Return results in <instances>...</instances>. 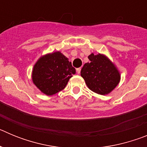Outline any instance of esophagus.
<instances>
[{"label": "esophagus", "mask_w": 147, "mask_h": 147, "mask_svg": "<svg viewBox=\"0 0 147 147\" xmlns=\"http://www.w3.org/2000/svg\"><path fill=\"white\" fill-rule=\"evenodd\" d=\"M80 72H81V67H79L76 69V73H77L78 74H80Z\"/></svg>", "instance_id": "1"}]
</instances>
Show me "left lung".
Returning a JSON list of instances; mask_svg holds the SVG:
<instances>
[{"instance_id":"obj_1","label":"left lung","mask_w":147,"mask_h":147,"mask_svg":"<svg viewBox=\"0 0 147 147\" xmlns=\"http://www.w3.org/2000/svg\"><path fill=\"white\" fill-rule=\"evenodd\" d=\"M90 62L84 65L81 76L90 90L100 95H107L119 84L121 74L117 67L105 54L88 56Z\"/></svg>"}]
</instances>
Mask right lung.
<instances>
[{"instance_id": "obj_1", "label": "right lung", "mask_w": 147, "mask_h": 147, "mask_svg": "<svg viewBox=\"0 0 147 147\" xmlns=\"http://www.w3.org/2000/svg\"><path fill=\"white\" fill-rule=\"evenodd\" d=\"M76 74L71 62L60 51L41 56L32 69L34 85L47 96H52L65 88L69 80Z\"/></svg>"}]
</instances>
